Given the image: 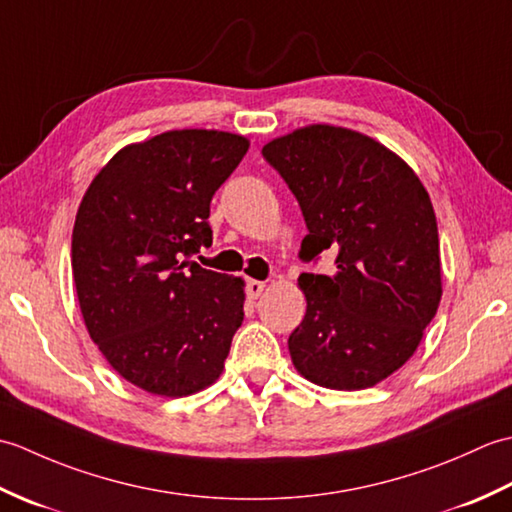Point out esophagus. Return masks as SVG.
I'll use <instances>...</instances> for the list:
<instances>
[{"instance_id": "esophagus-1", "label": "esophagus", "mask_w": 512, "mask_h": 512, "mask_svg": "<svg viewBox=\"0 0 512 512\" xmlns=\"http://www.w3.org/2000/svg\"><path fill=\"white\" fill-rule=\"evenodd\" d=\"M266 290V281H257V279H250L246 284V295L250 301H255L262 297V292Z\"/></svg>"}]
</instances>
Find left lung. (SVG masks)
I'll return each instance as SVG.
<instances>
[{"instance_id":"obj_1","label":"left lung","mask_w":512,"mask_h":512,"mask_svg":"<svg viewBox=\"0 0 512 512\" xmlns=\"http://www.w3.org/2000/svg\"><path fill=\"white\" fill-rule=\"evenodd\" d=\"M262 154L306 217L301 259L336 257L334 275H299L308 308L288 339L292 365L328 389L374 387L418 350L442 299L429 193L398 154L347 127H299Z\"/></svg>"}]
</instances>
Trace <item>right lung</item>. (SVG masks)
<instances>
[{
    "label": "right lung",
    "mask_w": 512,
    "mask_h": 512,
    "mask_svg": "<svg viewBox=\"0 0 512 512\" xmlns=\"http://www.w3.org/2000/svg\"><path fill=\"white\" fill-rule=\"evenodd\" d=\"M246 136L171 129L116 151L72 231L81 314L105 361L147 394L182 398L220 378L244 321V279L189 262L211 246V198Z\"/></svg>",
    "instance_id": "add662e5"
}]
</instances>
